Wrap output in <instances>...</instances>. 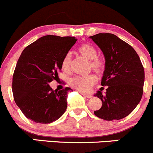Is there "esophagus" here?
Listing matches in <instances>:
<instances>
[{"label":"esophagus","instance_id":"1","mask_svg":"<svg viewBox=\"0 0 153 153\" xmlns=\"http://www.w3.org/2000/svg\"><path fill=\"white\" fill-rule=\"evenodd\" d=\"M81 94L82 95V96H84L85 97H87V98L92 97V95L89 94H85V93H83V92H81Z\"/></svg>","mask_w":153,"mask_h":153}]
</instances>
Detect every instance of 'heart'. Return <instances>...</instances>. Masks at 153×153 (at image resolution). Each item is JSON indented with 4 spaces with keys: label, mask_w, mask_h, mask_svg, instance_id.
Segmentation results:
<instances>
[{
    "label": "heart",
    "mask_w": 153,
    "mask_h": 153,
    "mask_svg": "<svg viewBox=\"0 0 153 153\" xmlns=\"http://www.w3.org/2000/svg\"><path fill=\"white\" fill-rule=\"evenodd\" d=\"M77 53L87 59L91 60L89 68L92 69L97 74L101 75L105 70V63L102 59L97 56V51L92 45L84 43L80 45L76 49ZM71 56L69 53L65 55L62 60V69L68 72L71 69ZM97 82V78L94 74L86 76H76L69 79V84L79 91L87 92L91 90L92 86Z\"/></svg>",
    "instance_id": "heart-1"
}]
</instances>
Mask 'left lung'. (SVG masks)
Masks as SVG:
<instances>
[{
	"label": "left lung",
	"mask_w": 153,
	"mask_h": 153,
	"mask_svg": "<svg viewBox=\"0 0 153 153\" xmlns=\"http://www.w3.org/2000/svg\"><path fill=\"white\" fill-rule=\"evenodd\" d=\"M91 39L102 50L105 59L101 85L108 86L105 94H95L102 107L94 111L97 117L105 120H120L128 116L143 95L144 69L134 48L112 33H98Z\"/></svg>",
	"instance_id": "obj_1"
}]
</instances>
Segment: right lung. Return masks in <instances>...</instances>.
Listing matches in <instances>:
<instances>
[{
    "label": "right lung",
    "instance_id": "right-lung-1",
    "mask_svg": "<svg viewBox=\"0 0 153 153\" xmlns=\"http://www.w3.org/2000/svg\"><path fill=\"white\" fill-rule=\"evenodd\" d=\"M77 39L48 35L27 47L21 54L13 77L16 105L30 120L50 123L59 118L67 108L68 87L53 91L49 85L58 78L62 60Z\"/></svg>",
    "mask_w": 153,
    "mask_h": 153
}]
</instances>
